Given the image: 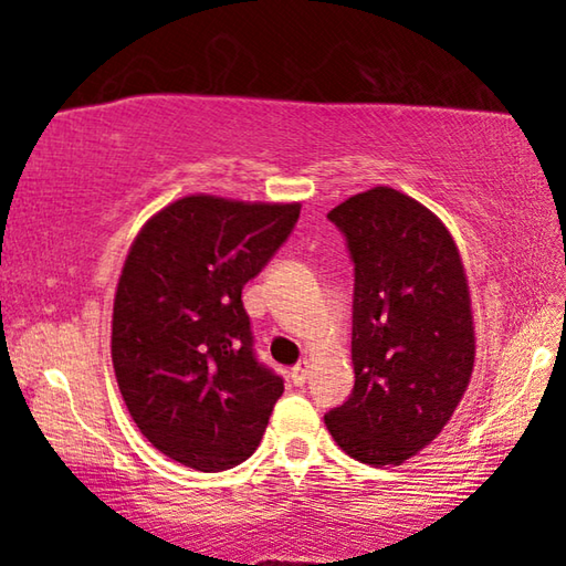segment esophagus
Here are the masks:
<instances>
[{
    "label": "esophagus",
    "mask_w": 566,
    "mask_h": 566,
    "mask_svg": "<svg viewBox=\"0 0 566 566\" xmlns=\"http://www.w3.org/2000/svg\"><path fill=\"white\" fill-rule=\"evenodd\" d=\"M310 359H300V364H294V369H292V379H294V385H304L306 381V377H310Z\"/></svg>",
    "instance_id": "esophagus-1"
}]
</instances>
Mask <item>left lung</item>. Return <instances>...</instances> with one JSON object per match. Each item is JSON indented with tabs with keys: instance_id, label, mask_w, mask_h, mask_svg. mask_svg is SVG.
<instances>
[{
	"instance_id": "obj_1",
	"label": "left lung",
	"mask_w": 566,
	"mask_h": 566,
	"mask_svg": "<svg viewBox=\"0 0 566 566\" xmlns=\"http://www.w3.org/2000/svg\"><path fill=\"white\" fill-rule=\"evenodd\" d=\"M327 217L354 260V389L324 424L361 464H405L442 434L474 371L462 256L442 219L399 189L359 191Z\"/></svg>"
}]
</instances>
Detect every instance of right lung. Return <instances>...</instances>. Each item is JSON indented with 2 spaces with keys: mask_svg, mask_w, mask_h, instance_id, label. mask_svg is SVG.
<instances>
[{
  "mask_svg": "<svg viewBox=\"0 0 566 566\" xmlns=\"http://www.w3.org/2000/svg\"><path fill=\"white\" fill-rule=\"evenodd\" d=\"M300 202L189 195L129 247L112 310V364L134 424L161 454L224 472L260 447L284 385L254 359L242 304Z\"/></svg>",
  "mask_w": 566,
  "mask_h": 566,
  "instance_id": "obj_1",
  "label": "right lung"
}]
</instances>
